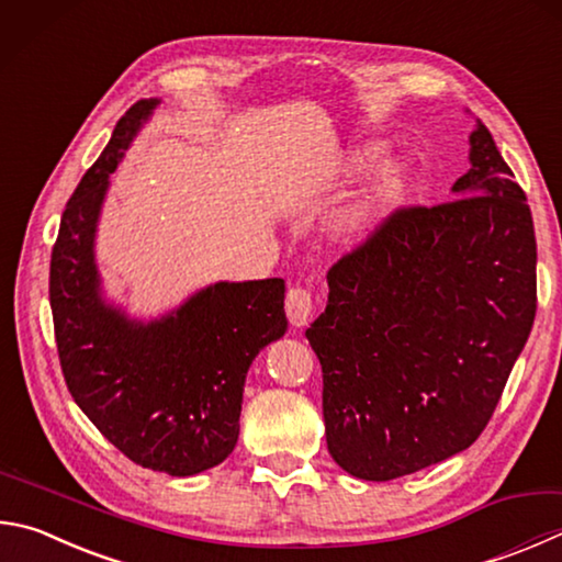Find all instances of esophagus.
Listing matches in <instances>:
<instances>
[{
  "instance_id": "esophagus-1",
  "label": "esophagus",
  "mask_w": 562,
  "mask_h": 562,
  "mask_svg": "<svg viewBox=\"0 0 562 562\" xmlns=\"http://www.w3.org/2000/svg\"><path fill=\"white\" fill-rule=\"evenodd\" d=\"M314 307L312 292L302 284H294L288 290V297H284V312H288V319L292 326H304L310 322V314Z\"/></svg>"
}]
</instances>
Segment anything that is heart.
<instances>
[{
  "label": "heart",
  "instance_id": "b5f03b06",
  "mask_svg": "<svg viewBox=\"0 0 562 562\" xmlns=\"http://www.w3.org/2000/svg\"><path fill=\"white\" fill-rule=\"evenodd\" d=\"M373 159V151H359L351 159V169H363L369 161ZM403 189V179H401V171L397 169H385L383 175L379 177V181L373 183L371 189V196L366 199L363 206L359 211H353L349 218H346V228L351 233H359L361 228H366V223H369L375 213H379L387 203H393L397 199V193Z\"/></svg>",
  "mask_w": 562,
  "mask_h": 562
}]
</instances>
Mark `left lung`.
<instances>
[{"label":"left lung","instance_id":"obj_1","mask_svg":"<svg viewBox=\"0 0 562 562\" xmlns=\"http://www.w3.org/2000/svg\"><path fill=\"white\" fill-rule=\"evenodd\" d=\"M452 201L403 206L336 260L307 329L322 363L326 447L391 482L484 432L536 316L526 193L476 120Z\"/></svg>","mask_w":562,"mask_h":562}]
</instances>
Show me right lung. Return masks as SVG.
<instances>
[{"label": "right lung", "instance_id": "1", "mask_svg": "<svg viewBox=\"0 0 562 562\" xmlns=\"http://www.w3.org/2000/svg\"><path fill=\"white\" fill-rule=\"evenodd\" d=\"M157 100H139L80 179L50 252L60 371L90 423L132 462L191 476L238 442L243 385L262 346L288 331L284 280L218 282L151 324L100 297L93 238L108 177Z\"/></svg>", "mask_w": 562, "mask_h": 562}]
</instances>
